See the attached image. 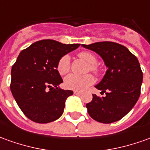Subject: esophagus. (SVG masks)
<instances>
[{"instance_id":"1","label":"esophagus","mask_w":150,"mask_h":150,"mask_svg":"<svg viewBox=\"0 0 150 150\" xmlns=\"http://www.w3.org/2000/svg\"><path fill=\"white\" fill-rule=\"evenodd\" d=\"M73 93H74L75 95H81V94H82V92H81V91H74Z\"/></svg>"}]
</instances>
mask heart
I'll list each match as a JSON object with an SVG mask.
<instances>
[{"label":"heart","instance_id":"1","mask_svg":"<svg viewBox=\"0 0 150 150\" xmlns=\"http://www.w3.org/2000/svg\"><path fill=\"white\" fill-rule=\"evenodd\" d=\"M78 56L85 60L88 64L87 71L90 70L96 75H99L100 69L96 64L97 58L92 53L88 51H81L78 53ZM58 73L60 75H64L68 73L70 70V57L68 54L63 55L57 63L56 66ZM95 81L94 77L91 74H85V75H75V74H69V76L64 78V86L66 88L75 91H82L85 90L88 86L92 85Z\"/></svg>","mask_w":150,"mask_h":150}]
</instances>
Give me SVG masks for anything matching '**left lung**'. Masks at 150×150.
I'll return each mask as SVG.
<instances>
[{
  "label": "left lung",
  "instance_id": "left-lung-1",
  "mask_svg": "<svg viewBox=\"0 0 150 150\" xmlns=\"http://www.w3.org/2000/svg\"><path fill=\"white\" fill-rule=\"evenodd\" d=\"M82 46L100 55L108 70L96 86L105 97L93 95L86 107L94 120L112 123L127 115L138 100L143 73L137 58L124 45L112 42H96Z\"/></svg>",
  "mask_w": 150,
  "mask_h": 150
}]
</instances>
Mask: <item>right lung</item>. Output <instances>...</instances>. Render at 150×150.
<instances>
[{"label":"right lung","mask_w":150,"mask_h":150,"mask_svg":"<svg viewBox=\"0 0 150 150\" xmlns=\"http://www.w3.org/2000/svg\"><path fill=\"white\" fill-rule=\"evenodd\" d=\"M79 45L47 39L34 42L18 54L11 69L10 90L30 120L48 123L63 114L65 100L73 92L58 87L63 79L56 66L63 55Z\"/></svg>","instance_id":"add662e5"}]
</instances>
